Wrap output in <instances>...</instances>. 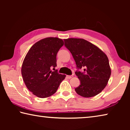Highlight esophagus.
Masks as SVG:
<instances>
[{
	"label": "esophagus",
	"instance_id": "obj_1",
	"mask_svg": "<svg viewBox=\"0 0 130 130\" xmlns=\"http://www.w3.org/2000/svg\"><path fill=\"white\" fill-rule=\"evenodd\" d=\"M72 76H67V77L68 79H70V78H71L72 77Z\"/></svg>",
	"mask_w": 130,
	"mask_h": 130
}]
</instances>
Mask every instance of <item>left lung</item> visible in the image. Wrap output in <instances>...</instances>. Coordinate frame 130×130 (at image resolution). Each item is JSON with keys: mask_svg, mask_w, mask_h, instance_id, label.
<instances>
[{"mask_svg": "<svg viewBox=\"0 0 130 130\" xmlns=\"http://www.w3.org/2000/svg\"><path fill=\"white\" fill-rule=\"evenodd\" d=\"M65 46L72 54L78 69L76 75L80 84L76 93L84 98H91L100 93L106 87L111 74L108 58L102 50L84 39H64Z\"/></svg>", "mask_w": 130, "mask_h": 130, "instance_id": "1", "label": "left lung"}]
</instances>
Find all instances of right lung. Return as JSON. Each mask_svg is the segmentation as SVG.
<instances>
[{"mask_svg": "<svg viewBox=\"0 0 130 130\" xmlns=\"http://www.w3.org/2000/svg\"><path fill=\"white\" fill-rule=\"evenodd\" d=\"M64 42L57 37L41 39L32 46L24 59L21 72L26 86L32 94L46 98L56 93L65 74H59L57 67V54Z\"/></svg>", "mask_w": 130, "mask_h": 130, "instance_id": "right-lung-1", "label": "right lung"}]
</instances>
